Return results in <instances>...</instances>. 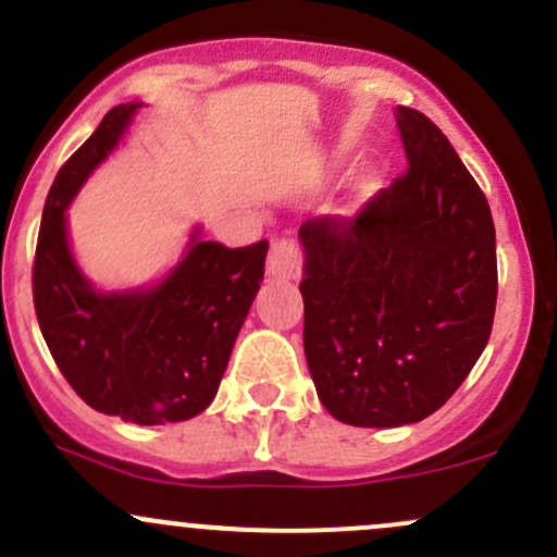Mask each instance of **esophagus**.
Masks as SVG:
<instances>
[{
  "instance_id": "34e87169",
  "label": "esophagus",
  "mask_w": 557,
  "mask_h": 557,
  "mask_svg": "<svg viewBox=\"0 0 557 557\" xmlns=\"http://www.w3.org/2000/svg\"><path fill=\"white\" fill-rule=\"evenodd\" d=\"M302 271V255L297 249L295 240L276 238L271 244V255H268V276L295 281Z\"/></svg>"
}]
</instances>
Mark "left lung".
Masks as SVG:
<instances>
[{"mask_svg":"<svg viewBox=\"0 0 557 557\" xmlns=\"http://www.w3.org/2000/svg\"><path fill=\"white\" fill-rule=\"evenodd\" d=\"M407 169L354 216L300 225L308 370L351 426L423 421L483 354L496 313V231L443 131L397 107Z\"/></svg>","mask_w":557,"mask_h":557,"instance_id":"obj_1","label":"left lung"}]
</instances>
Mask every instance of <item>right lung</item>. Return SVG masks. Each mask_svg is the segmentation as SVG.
<instances>
[{"label": "right lung", "mask_w": 557, "mask_h": 557, "mask_svg": "<svg viewBox=\"0 0 557 557\" xmlns=\"http://www.w3.org/2000/svg\"><path fill=\"white\" fill-rule=\"evenodd\" d=\"M136 109H109L61 165L45 200L32 289L39 330L69 386L94 410L154 426L211 405L260 289L268 240L227 249L195 233L185 260L152 289L96 292L69 251L66 206Z\"/></svg>", "instance_id": "obj_1"}]
</instances>
